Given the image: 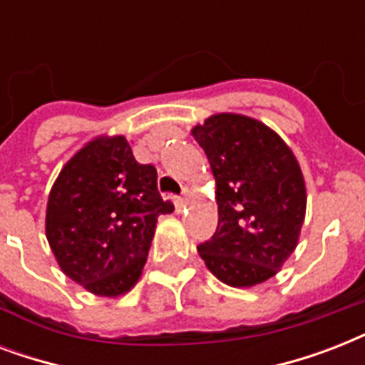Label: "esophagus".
Wrapping results in <instances>:
<instances>
[{"mask_svg": "<svg viewBox=\"0 0 365 365\" xmlns=\"http://www.w3.org/2000/svg\"><path fill=\"white\" fill-rule=\"evenodd\" d=\"M185 202H187V189H183L182 197H176L174 199V205H176V210L182 212V208L185 206Z\"/></svg>", "mask_w": 365, "mask_h": 365, "instance_id": "1", "label": "esophagus"}]
</instances>
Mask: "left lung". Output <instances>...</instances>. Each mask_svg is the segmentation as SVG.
I'll return each instance as SVG.
<instances>
[{"instance_id":"left-lung-1","label":"left lung","mask_w":365,"mask_h":365,"mask_svg":"<svg viewBox=\"0 0 365 365\" xmlns=\"http://www.w3.org/2000/svg\"><path fill=\"white\" fill-rule=\"evenodd\" d=\"M191 134L216 180L217 229L200 244L208 271L233 288L277 274L299 242L307 187L289 145L265 123L216 113Z\"/></svg>"}]
</instances>
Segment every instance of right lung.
<instances>
[{"mask_svg": "<svg viewBox=\"0 0 365 365\" xmlns=\"http://www.w3.org/2000/svg\"><path fill=\"white\" fill-rule=\"evenodd\" d=\"M170 212L155 166L136 163L125 136L104 134L62 166L48 193L45 235L66 277L113 299L136 286L157 217Z\"/></svg>", "mask_w": 365, "mask_h": 365, "instance_id": "1", "label": "right lung"}]
</instances>
